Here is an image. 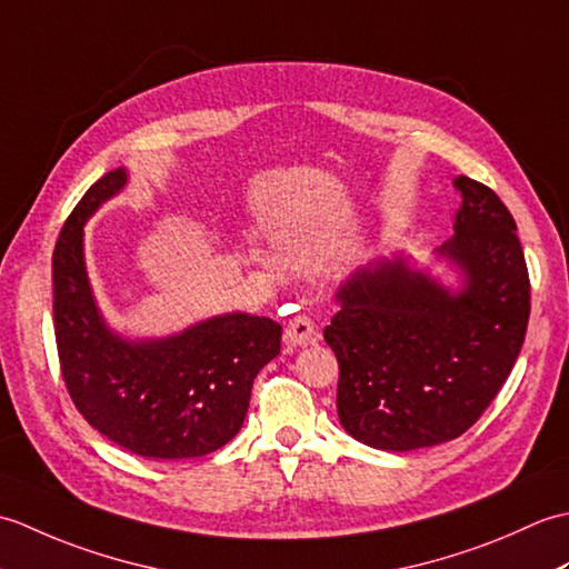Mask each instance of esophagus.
<instances>
[{
    "label": "esophagus",
    "instance_id": "esophagus-1",
    "mask_svg": "<svg viewBox=\"0 0 569 569\" xmlns=\"http://www.w3.org/2000/svg\"><path fill=\"white\" fill-rule=\"evenodd\" d=\"M318 337V325L316 318L308 316V312H298V316L286 325V332H283V342L288 349H296V347H306Z\"/></svg>",
    "mask_w": 569,
    "mask_h": 569
}]
</instances>
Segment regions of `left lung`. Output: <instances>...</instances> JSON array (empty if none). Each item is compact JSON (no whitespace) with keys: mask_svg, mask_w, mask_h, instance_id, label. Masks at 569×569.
<instances>
[{"mask_svg":"<svg viewBox=\"0 0 569 569\" xmlns=\"http://www.w3.org/2000/svg\"><path fill=\"white\" fill-rule=\"evenodd\" d=\"M462 208L440 253L462 266L450 293L403 259L357 271L337 293L325 342L340 361L342 428L377 450L406 452L467 432L509 379L530 316V278L509 208L459 176Z\"/></svg>","mask_w":569,"mask_h":569,"instance_id":"left-lung-1","label":"left lung"}]
</instances>
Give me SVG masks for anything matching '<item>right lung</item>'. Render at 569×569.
I'll list each match as a JSON object with an SVG mask.
<instances>
[{
    "mask_svg": "<svg viewBox=\"0 0 569 569\" xmlns=\"http://www.w3.org/2000/svg\"><path fill=\"white\" fill-rule=\"evenodd\" d=\"M127 183L124 168L84 192L53 251V325L60 373L90 426L151 459L202 457L234 438L257 373L281 352V325L220 316L168 340L127 342L94 308L82 261V224Z\"/></svg>",
    "mask_w": 569,
    "mask_h": 569,
    "instance_id": "1",
    "label": "right lung"
}]
</instances>
